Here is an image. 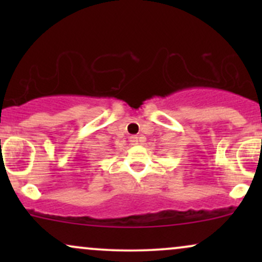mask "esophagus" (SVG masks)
Returning <instances> with one entry per match:
<instances>
[{"label":"esophagus","instance_id":"esophagus-1","mask_svg":"<svg viewBox=\"0 0 262 262\" xmlns=\"http://www.w3.org/2000/svg\"><path fill=\"white\" fill-rule=\"evenodd\" d=\"M129 141H130L132 145H138V144H139V138H138L137 135H132Z\"/></svg>","mask_w":262,"mask_h":262}]
</instances>
